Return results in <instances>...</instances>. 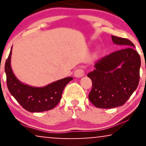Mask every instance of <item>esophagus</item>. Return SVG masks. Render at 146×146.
<instances>
[{"label":"esophagus","instance_id":"34e87169","mask_svg":"<svg viewBox=\"0 0 146 146\" xmlns=\"http://www.w3.org/2000/svg\"><path fill=\"white\" fill-rule=\"evenodd\" d=\"M84 74H85L84 71V70L81 68L77 69L76 70H75L74 72V76L76 78H81L84 76Z\"/></svg>","mask_w":146,"mask_h":146}]
</instances>
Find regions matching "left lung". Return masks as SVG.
<instances>
[{
  "instance_id": "obj_1",
  "label": "left lung",
  "mask_w": 146,
  "mask_h": 146,
  "mask_svg": "<svg viewBox=\"0 0 146 146\" xmlns=\"http://www.w3.org/2000/svg\"><path fill=\"white\" fill-rule=\"evenodd\" d=\"M111 40L123 48L98 60L87 75L92 82L89 100L99 108L123 105L139 84L141 59L135 46L123 38L111 36Z\"/></svg>"
}]
</instances>
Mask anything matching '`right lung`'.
<instances>
[{
    "label": "right lung",
    "instance_id": "add662e5",
    "mask_svg": "<svg viewBox=\"0 0 146 146\" xmlns=\"http://www.w3.org/2000/svg\"><path fill=\"white\" fill-rule=\"evenodd\" d=\"M12 48L5 62V70L7 83L11 95L26 110L31 112H42L53 109L62 98V94L72 77L53 82L43 87H34L21 82L14 74L11 60Z\"/></svg>",
    "mask_w": 146,
    "mask_h": 146
}]
</instances>
